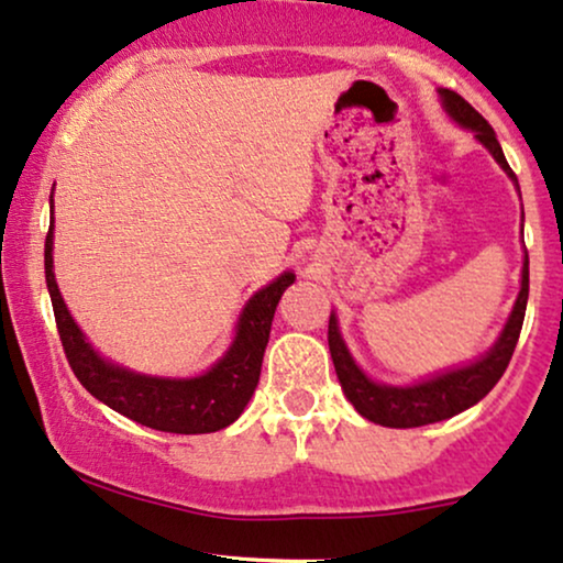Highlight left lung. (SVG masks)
Returning <instances> with one entry per match:
<instances>
[{
    "mask_svg": "<svg viewBox=\"0 0 563 563\" xmlns=\"http://www.w3.org/2000/svg\"><path fill=\"white\" fill-rule=\"evenodd\" d=\"M439 93H441L443 109H446L451 120L462 124V128L473 130L477 141L494 154V158L501 164L506 175L517 183V175L511 172V166L506 164V156L501 145L496 141L494 128L485 122V117L481 112H475V109L470 107L460 93H454V90L441 88ZM527 295H530V258L525 255L522 287H519L515 310H511L509 321H506L498 342L490 346L481 360H475V363L439 373V376L420 380V384H412V386H386L367 378L357 367L355 360H352L342 334H339L336 316L331 313L329 350L336 367V378L344 388L346 399L355 405V409L363 415V418L386 428H420V426H430V422L454 418V415L464 412L467 407L477 405V401H481L485 394L498 384V378L504 376L506 365H509L511 355H515L519 331H522Z\"/></svg>",
    "mask_w": 563,
    "mask_h": 563,
    "instance_id": "left-lung-1",
    "label": "left lung"
}]
</instances>
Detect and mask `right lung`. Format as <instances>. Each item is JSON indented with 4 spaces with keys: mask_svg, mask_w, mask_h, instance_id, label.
Instances as JSON below:
<instances>
[{
    "mask_svg": "<svg viewBox=\"0 0 563 563\" xmlns=\"http://www.w3.org/2000/svg\"><path fill=\"white\" fill-rule=\"evenodd\" d=\"M54 208V206H52ZM54 217L44 245L46 287L52 295L57 331L65 346L67 363L82 386L96 399L112 407L124 418L164 433H213L232 426L247 407L261 378L263 352H266L271 321L284 289L295 282L292 271H284L279 279L250 297L238 321V334L227 355L211 371L196 378H158L133 373L103 360L82 336L78 323L69 316L54 279Z\"/></svg>",
    "mask_w": 563,
    "mask_h": 563,
    "instance_id": "1",
    "label": "right lung"
}]
</instances>
